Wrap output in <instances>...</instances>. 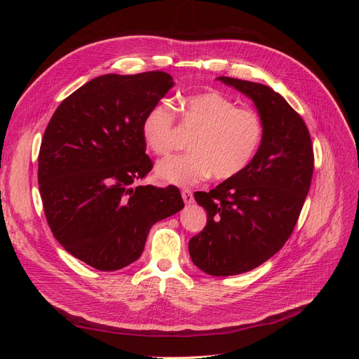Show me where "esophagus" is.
Listing matches in <instances>:
<instances>
[{
  "label": "esophagus",
  "instance_id": "34e87169",
  "mask_svg": "<svg viewBox=\"0 0 359 359\" xmlns=\"http://www.w3.org/2000/svg\"><path fill=\"white\" fill-rule=\"evenodd\" d=\"M181 196H182V201L186 202V203H191L193 201H194V198H193V193L190 191V190H182L181 191Z\"/></svg>",
  "mask_w": 359,
  "mask_h": 359
}]
</instances>
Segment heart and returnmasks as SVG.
<instances>
[{
    "instance_id": "heart-1",
    "label": "heart",
    "mask_w": 359,
    "mask_h": 359,
    "mask_svg": "<svg viewBox=\"0 0 359 359\" xmlns=\"http://www.w3.org/2000/svg\"><path fill=\"white\" fill-rule=\"evenodd\" d=\"M181 123L194 130L190 153L158 163L156 175L161 182L180 187L196 186L211 173L227 180L243 172L264 139L260 115L217 91L187 95L181 106ZM140 135L151 153L168 156L175 147V112L160 102L151 106L140 123Z\"/></svg>"
}]
</instances>
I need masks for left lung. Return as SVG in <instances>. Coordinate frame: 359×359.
Listing matches in <instances>:
<instances>
[{
  "mask_svg": "<svg viewBox=\"0 0 359 359\" xmlns=\"http://www.w3.org/2000/svg\"><path fill=\"white\" fill-rule=\"evenodd\" d=\"M252 99L264 139L252 163L208 193H194L206 226L189 243L193 264L215 277L252 271L289 240L306 201L314 156L309 128L290 104L266 85L220 76Z\"/></svg>",
  "mask_w": 359,
  "mask_h": 359,
  "instance_id": "1",
  "label": "left lung"
}]
</instances>
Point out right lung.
<instances>
[{"label": "right lung", "instance_id": "add662e5", "mask_svg": "<svg viewBox=\"0 0 359 359\" xmlns=\"http://www.w3.org/2000/svg\"><path fill=\"white\" fill-rule=\"evenodd\" d=\"M172 86L160 70L99 76L61 102L43 135L39 190L48 224L95 269L133 264L151 226L184 208L175 186L132 187L153 169L140 123Z\"/></svg>", "mask_w": 359, "mask_h": 359}]
</instances>
